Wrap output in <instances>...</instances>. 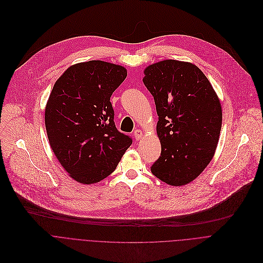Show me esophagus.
<instances>
[{
    "label": "esophagus",
    "mask_w": 263,
    "mask_h": 263,
    "mask_svg": "<svg viewBox=\"0 0 263 263\" xmlns=\"http://www.w3.org/2000/svg\"><path fill=\"white\" fill-rule=\"evenodd\" d=\"M142 136H143V133H142V130H140V129H136L135 132H134V137H135V139L138 141V140H140L141 138H142Z\"/></svg>",
    "instance_id": "obj_1"
}]
</instances>
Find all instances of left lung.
Segmentation results:
<instances>
[{
  "instance_id": "obj_1",
  "label": "left lung",
  "mask_w": 263,
  "mask_h": 263,
  "mask_svg": "<svg viewBox=\"0 0 263 263\" xmlns=\"http://www.w3.org/2000/svg\"><path fill=\"white\" fill-rule=\"evenodd\" d=\"M143 83L154 98L161 156L152 174L170 185L193 181L211 163L222 127L220 100L194 64L164 60L146 67Z\"/></svg>"
}]
</instances>
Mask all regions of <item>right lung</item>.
Here are the masks:
<instances>
[{"instance_id": "obj_1", "label": "right lung", "mask_w": 263, "mask_h": 263, "mask_svg": "<svg viewBox=\"0 0 263 263\" xmlns=\"http://www.w3.org/2000/svg\"><path fill=\"white\" fill-rule=\"evenodd\" d=\"M126 76L120 65L92 60L70 66L51 90L44 114L49 145L81 183L108 177L133 143L116 128L110 101Z\"/></svg>"}]
</instances>
